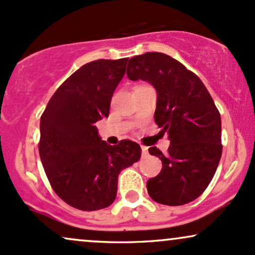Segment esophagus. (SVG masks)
Instances as JSON below:
<instances>
[{"mask_svg":"<svg viewBox=\"0 0 255 255\" xmlns=\"http://www.w3.org/2000/svg\"><path fill=\"white\" fill-rule=\"evenodd\" d=\"M141 152H142V156H147L148 154V148L146 146L141 145Z\"/></svg>","mask_w":255,"mask_h":255,"instance_id":"esophagus-1","label":"esophagus"}]
</instances>
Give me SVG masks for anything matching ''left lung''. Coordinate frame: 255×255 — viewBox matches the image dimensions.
Returning <instances> with one entry per match:
<instances>
[{"label":"left lung","instance_id":"left-lung-1","mask_svg":"<svg viewBox=\"0 0 255 255\" xmlns=\"http://www.w3.org/2000/svg\"><path fill=\"white\" fill-rule=\"evenodd\" d=\"M127 77L154 87V121L170 140L166 154L156 146L148 148L163 164L147 181L148 195L169 206L191 203L211 182L222 157V122L215 102L194 73L162 52L131 57Z\"/></svg>","mask_w":255,"mask_h":255}]
</instances>
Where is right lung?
<instances>
[{
	"instance_id": "1",
	"label": "right lung",
	"mask_w": 255,
	"mask_h": 255,
	"mask_svg": "<svg viewBox=\"0 0 255 255\" xmlns=\"http://www.w3.org/2000/svg\"><path fill=\"white\" fill-rule=\"evenodd\" d=\"M128 58L84 64L54 93L40 118L39 156L52 189L64 203L96 211L114 203L120 172L141 157L130 140L111 146L96 122L109 116L113 93Z\"/></svg>"
}]
</instances>
